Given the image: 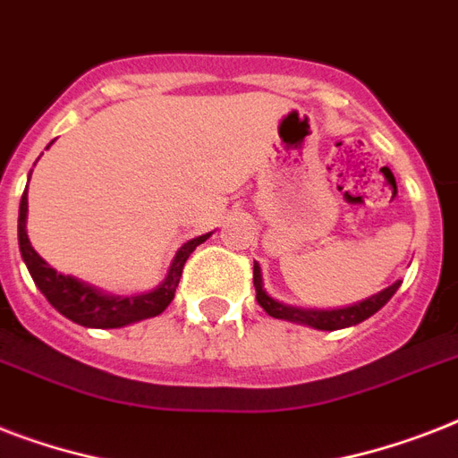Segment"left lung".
<instances>
[{"mask_svg":"<svg viewBox=\"0 0 458 458\" xmlns=\"http://www.w3.org/2000/svg\"><path fill=\"white\" fill-rule=\"evenodd\" d=\"M399 285H402V280L392 283L390 287H385L373 297H366V300L356 301V304L340 306V309H304V306L278 301L266 293L264 273H261V266L254 261V287H257V301L261 304V309L273 318L300 323V326L313 327V330H342V327H352L356 323H361V320L370 318L373 313L380 311L392 300V294L397 293Z\"/></svg>","mask_w":458,"mask_h":458,"instance_id":"8db88e82","label":"left lung"}]
</instances>
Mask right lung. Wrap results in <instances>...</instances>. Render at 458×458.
I'll return each instance as SVG.
<instances>
[{
	"label": "right lung",
	"instance_id": "1",
	"mask_svg": "<svg viewBox=\"0 0 458 458\" xmlns=\"http://www.w3.org/2000/svg\"><path fill=\"white\" fill-rule=\"evenodd\" d=\"M28 182H30V175H28ZM25 223H28V187H25L23 197H21V207H18V247H21V257H23L35 285H38L39 293L45 294L47 301L61 316H66L68 320L85 327H123L131 326V323H138V320L158 316L175 297V287H178L182 266L190 259V254L211 237V233H207V235L194 237V240L182 244L175 251L165 278L149 293L111 294L102 287L89 285V283L75 278V276H64L56 268H52L38 251L32 250Z\"/></svg>",
	"mask_w": 458,
	"mask_h": 458
}]
</instances>
